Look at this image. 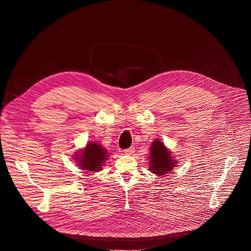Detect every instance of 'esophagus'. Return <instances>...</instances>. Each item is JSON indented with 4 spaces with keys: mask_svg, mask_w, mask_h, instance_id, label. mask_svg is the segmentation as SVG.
Returning <instances> with one entry per match:
<instances>
[{
    "mask_svg": "<svg viewBox=\"0 0 251 251\" xmlns=\"http://www.w3.org/2000/svg\"><path fill=\"white\" fill-rule=\"evenodd\" d=\"M134 152H135L134 147H130V148L124 150V153H125L126 155H132V154H134Z\"/></svg>",
    "mask_w": 251,
    "mask_h": 251,
    "instance_id": "1",
    "label": "esophagus"
}]
</instances>
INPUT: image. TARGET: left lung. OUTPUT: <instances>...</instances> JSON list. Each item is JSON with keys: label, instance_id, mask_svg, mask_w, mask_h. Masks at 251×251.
<instances>
[{"label": "left lung", "instance_id": "1", "mask_svg": "<svg viewBox=\"0 0 251 251\" xmlns=\"http://www.w3.org/2000/svg\"><path fill=\"white\" fill-rule=\"evenodd\" d=\"M150 152V171L158 176L165 175L175 168L176 160L171 157V152L165 147L164 143L156 140L152 143Z\"/></svg>", "mask_w": 251, "mask_h": 251}]
</instances>
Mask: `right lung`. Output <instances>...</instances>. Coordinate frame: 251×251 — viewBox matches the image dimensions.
Returning <instances> with one entry per match:
<instances>
[{"label":"right lung","mask_w":251,"mask_h":251,"mask_svg":"<svg viewBox=\"0 0 251 251\" xmlns=\"http://www.w3.org/2000/svg\"><path fill=\"white\" fill-rule=\"evenodd\" d=\"M75 159L78 167L82 170H87L91 172H98L102 169V164L108 157L107 150H105L101 145L96 142L88 143L86 147L81 150V153L75 155Z\"/></svg>","instance_id":"obj_1"}]
</instances>
